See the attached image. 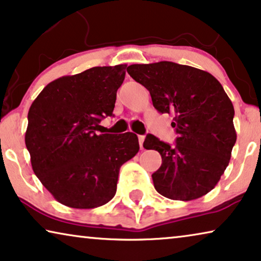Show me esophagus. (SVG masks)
Wrapping results in <instances>:
<instances>
[{
    "instance_id": "34e87169",
    "label": "esophagus",
    "mask_w": 261,
    "mask_h": 261,
    "mask_svg": "<svg viewBox=\"0 0 261 261\" xmlns=\"http://www.w3.org/2000/svg\"><path fill=\"white\" fill-rule=\"evenodd\" d=\"M144 140H145L144 135H139V145H140V148H144L142 147V145H144Z\"/></svg>"
}]
</instances>
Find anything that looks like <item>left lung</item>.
<instances>
[{
  "label": "left lung",
  "mask_w": 261,
  "mask_h": 261,
  "mask_svg": "<svg viewBox=\"0 0 261 261\" xmlns=\"http://www.w3.org/2000/svg\"><path fill=\"white\" fill-rule=\"evenodd\" d=\"M129 76L151 94L159 113L173 115L171 146L147 134L144 147L162 155L152 174L155 190L176 201H192L212 191L229 164L237 141L234 107L213 74L172 62L133 64Z\"/></svg>",
  "instance_id": "left-lung-1"
}]
</instances>
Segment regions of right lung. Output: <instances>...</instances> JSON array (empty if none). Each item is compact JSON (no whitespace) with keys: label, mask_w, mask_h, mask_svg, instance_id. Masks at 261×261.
Here are the masks:
<instances>
[{"label":"right lung","mask_w":261,"mask_h":261,"mask_svg":"<svg viewBox=\"0 0 261 261\" xmlns=\"http://www.w3.org/2000/svg\"><path fill=\"white\" fill-rule=\"evenodd\" d=\"M126 64L96 66L42 89L24 135L35 176L62 204L92 209L116 194L120 167L139 152L137 134H97L112 116Z\"/></svg>","instance_id":"obj_1"}]
</instances>
